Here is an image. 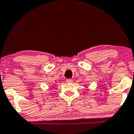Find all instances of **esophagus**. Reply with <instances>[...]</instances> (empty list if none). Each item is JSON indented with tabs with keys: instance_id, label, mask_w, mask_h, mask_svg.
I'll list each match as a JSON object with an SVG mask.
<instances>
[{
	"instance_id": "obj_1",
	"label": "esophagus",
	"mask_w": 134,
	"mask_h": 134,
	"mask_svg": "<svg viewBox=\"0 0 134 134\" xmlns=\"http://www.w3.org/2000/svg\"><path fill=\"white\" fill-rule=\"evenodd\" d=\"M66 82H67V83H72L73 82V80L72 79H67Z\"/></svg>"
}]
</instances>
